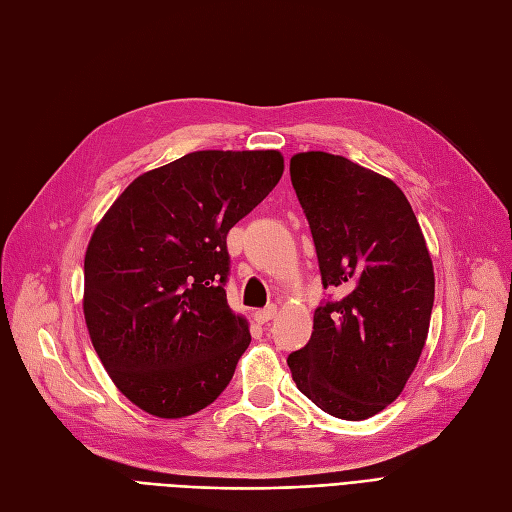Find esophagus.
<instances>
[{
    "label": "esophagus",
    "instance_id": "1",
    "mask_svg": "<svg viewBox=\"0 0 512 512\" xmlns=\"http://www.w3.org/2000/svg\"><path fill=\"white\" fill-rule=\"evenodd\" d=\"M275 314H277V307H275V305H267L265 309H258V312L254 314V318H256V322L265 324V322L273 320V318H275Z\"/></svg>",
    "mask_w": 512,
    "mask_h": 512
}]
</instances>
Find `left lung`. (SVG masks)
I'll use <instances>...</instances> for the list:
<instances>
[{
	"mask_svg": "<svg viewBox=\"0 0 512 512\" xmlns=\"http://www.w3.org/2000/svg\"><path fill=\"white\" fill-rule=\"evenodd\" d=\"M290 181L333 292L290 374L320 410L363 421L393 404L423 352L436 288L425 237L391 179L342 156L297 153Z\"/></svg>",
	"mask_w": 512,
	"mask_h": 512,
	"instance_id": "left-lung-1",
	"label": "left lung"
}]
</instances>
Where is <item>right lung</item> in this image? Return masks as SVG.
Segmentation results:
<instances>
[{
	"label": "right lung",
	"mask_w": 512,
	"mask_h": 512,
	"mask_svg": "<svg viewBox=\"0 0 512 512\" xmlns=\"http://www.w3.org/2000/svg\"><path fill=\"white\" fill-rule=\"evenodd\" d=\"M280 151H194L134 179L85 254V322L104 369L160 418L207 408L252 337L226 301L228 230L275 188Z\"/></svg>",
	"instance_id": "add662e5"
}]
</instances>
